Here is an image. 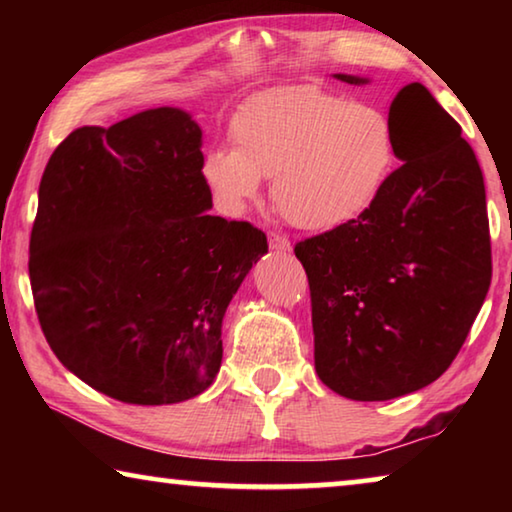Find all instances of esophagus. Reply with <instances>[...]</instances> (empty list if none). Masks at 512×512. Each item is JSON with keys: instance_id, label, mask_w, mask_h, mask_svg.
I'll return each instance as SVG.
<instances>
[{"instance_id": "34e87169", "label": "esophagus", "mask_w": 512, "mask_h": 512, "mask_svg": "<svg viewBox=\"0 0 512 512\" xmlns=\"http://www.w3.org/2000/svg\"><path fill=\"white\" fill-rule=\"evenodd\" d=\"M268 244H271V248L275 250V253H291L289 239L282 237V235H275V232H271V235H268Z\"/></svg>"}]
</instances>
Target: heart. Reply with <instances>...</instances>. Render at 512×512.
Here are the masks:
<instances>
[{"label": "heart", "mask_w": 512, "mask_h": 512, "mask_svg": "<svg viewBox=\"0 0 512 512\" xmlns=\"http://www.w3.org/2000/svg\"><path fill=\"white\" fill-rule=\"evenodd\" d=\"M232 149L203 155L201 176L225 212L241 214L271 180L293 228L334 232L366 214L391 178L397 140L379 106L314 85H277L230 119Z\"/></svg>", "instance_id": "b5f03b06"}]
</instances>
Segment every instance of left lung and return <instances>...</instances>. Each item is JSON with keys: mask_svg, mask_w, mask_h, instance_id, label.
Here are the masks:
<instances>
[{"mask_svg": "<svg viewBox=\"0 0 512 512\" xmlns=\"http://www.w3.org/2000/svg\"><path fill=\"white\" fill-rule=\"evenodd\" d=\"M388 117L404 164L375 205L296 246L309 277L316 372L357 402L393 400L443 375L492 277L483 173L461 126L422 83L397 92Z\"/></svg>", "mask_w": 512, "mask_h": 512, "instance_id": "8db88e82", "label": "left lung"}]
</instances>
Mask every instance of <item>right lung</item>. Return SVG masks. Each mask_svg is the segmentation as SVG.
<instances>
[{
  "label": "right lung",
  "instance_id": "obj_1",
  "mask_svg": "<svg viewBox=\"0 0 512 512\" xmlns=\"http://www.w3.org/2000/svg\"><path fill=\"white\" fill-rule=\"evenodd\" d=\"M203 131L180 108L69 133L47 162L29 244L40 327L112 400H192L221 368L225 309L266 235L212 216Z\"/></svg>",
  "mask_w": 512,
  "mask_h": 512
}]
</instances>
